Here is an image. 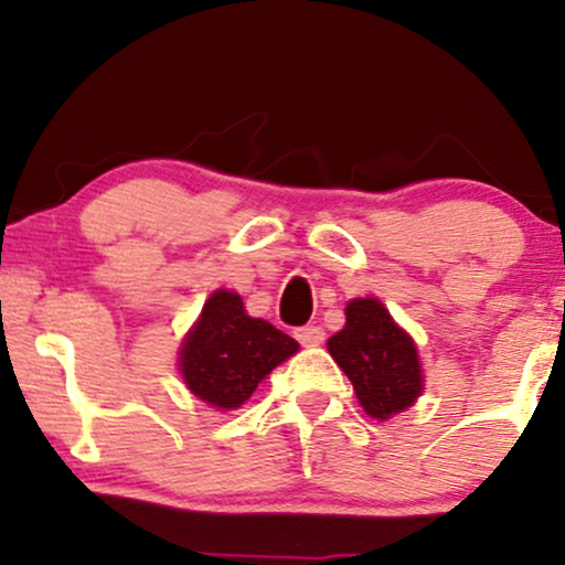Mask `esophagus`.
Masks as SVG:
<instances>
[{"instance_id":"1","label":"esophagus","mask_w":565,"mask_h":565,"mask_svg":"<svg viewBox=\"0 0 565 565\" xmlns=\"http://www.w3.org/2000/svg\"><path fill=\"white\" fill-rule=\"evenodd\" d=\"M295 337L300 340V345L316 348L323 342V329L321 327H302V329H297Z\"/></svg>"}]
</instances>
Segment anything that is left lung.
I'll return each instance as SVG.
<instances>
[{
	"label": "left lung",
	"instance_id": "obj_1",
	"mask_svg": "<svg viewBox=\"0 0 565 565\" xmlns=\"http://www.w3.org/2000/svg\"><path fill=\"white\" fill-rule=\"evenodd\" d=\"M327 348L369 417L391 419L423 395L417 345L374 297L348 302L345 327L329 337Z\"/></svg>",
	"mask_w": 565,
	"mask_h": 565
}]
</instances>
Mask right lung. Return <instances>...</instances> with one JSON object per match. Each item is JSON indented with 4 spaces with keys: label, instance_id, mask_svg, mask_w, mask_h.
<instances>
[{
    "label": "right lung",
    "instance_id": "obj_1",
    "mask_svg": "<svg viewBox=\"0 0 565 565\" xmlns=\"http://www.w3.org/2000/svg\"><path fill=\"white\" fill-rule=\"evenodd\" d=\"M300 345L274 323L246 316L236 291L217 289L180 348V374L204 404L238 408Z\"/></svg>",
    "mask_w": 565,
    "mask_h": 565
}]
</instances>
